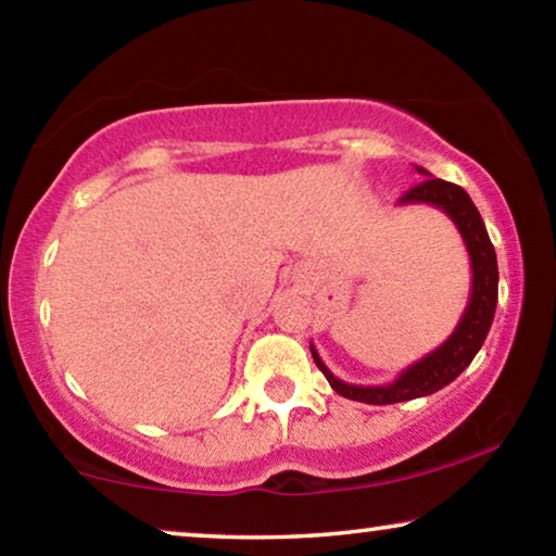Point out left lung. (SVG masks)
I'll return each mask as SVG.
<instances>
[{
    "label": "left lung",
    "mask_w": 556,
    "mask_h": 556,
    "mask_svg": "<svg viewBox=\"0 0 556 556\" xmlns=\"http://www.w3.org/2000/svg\"><path fill=\"white\" fill-rule=\"evenodd\" d=\"M421 176H429L427 181L409 188L400 199V205H414L427 203L434 208L444 211L456 230L464 238L468 260H470V294L468 304L460 314V321L456 324L454 333H451L437 351L421 357V361L412 363L407 370H402L397 378L388 384H351L338 380L336 375L326 368L321 355L312 343V355L318 370L326 375L331 388L343 394L348 400L365 402V404H394L407 402L417 397H427L448 382H454L460 372H464L476 353L481 351L488 331H491L495 304H497V257L491 238H488L485 223L481 213L470 201V195L464 188L441 178H431L427 168L414 166Z\"/></svg>",
    "instance_id": "left-lung-1"
}]
</instances>
